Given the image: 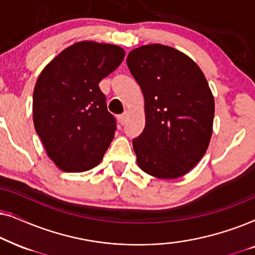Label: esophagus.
I'll return each instance as SVG.
<instances>
[{"instance_id":"obj_1","label":"esophagus","mask_w":255,"mask_h":255,"mask_svg":"<svg viewBox=\"0 0 255 255\" xmlns=\"http://www.w3.org/2000/svg\"><path fill=\"white\" fill-rule=\"evenodd\" d=\"M127 118H128V113H124V114L120 115V116L117 117V120H118V122H120V124L124 125L125 122H127Z\"/></svg>"}]
</instances>
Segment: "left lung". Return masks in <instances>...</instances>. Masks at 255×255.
Instances as JSON below:
<instances>
[{
  "instance_id": "obj_1",
  "label": "left lung",
  "mask_w": 255,
  "mask_h": 255,
  "mask_svg": "<svg viewBox=\"0 0 255 255\" xmlns=\"http://www.w3.org/2000/svg\"><path fill=\"white\" fill-rule=\"evenodd\" d=\"M145 99L146 124L132 140L141 170L176 179L197 165L212 134L215 101L203 72L182 52L144 45L127 58Z\"/></svg>"
}]
</instances>
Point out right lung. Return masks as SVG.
I'll return each instance as SVG.
<instances>
[{"mask_svg": "<svg viewBox=\"0 0 255 255\" xmlns=\"http://www.w3.org/2000/svg\"><path fill=\"white\" fill-rule=\"evenodd\" d=\"M117 45L79 41L59 53L38 76L33 124L52 161L64 172L99 165L116 131L99 83L123 61Z\"/></svg>", "mask_w": 255, "mask_h": 255, "instance_id": "add662e5", "label": "right lung"}]
</instances>
